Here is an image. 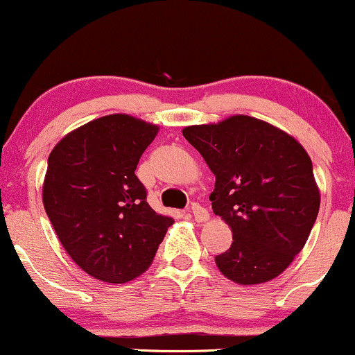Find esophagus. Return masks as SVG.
Masks as SVG:
<instances>
[{
    "instance_id": "esophagus-1",
    "label": "esophagus",
    "mask_w": 355,
    "mask_h": 355,
    "mask_svg": "<svg viewBox=\"0 0 355 355\" xmlns=\"http://www.w3.org/2000/svg\"><path fill=\"white\" fill-rule=\"evenodd\" d=\"M190 212H192L193 219H196V222H198V224H200V222H207L210 217L209 210L204 209L202 205H198V204H193L192 209H190Z\"/></svg>"
}]
</instances>
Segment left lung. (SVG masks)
Returning a JSON list of instances; mask_svg holds the SVG:
<instances>
[{"label": "left lung", "mask_w": 355, "mask_h": 355, "mask_svg": "<svg viewBox=\"0 0 355 355\" xmlns=\"http://www.w3.org/2000/svg\"><path fill=\"white\" fill-rule=\"evenodd\" d=\"M182 133L216 175L214 214L232 231L231 248L216 256L219 271L239 285L282 275L305 246L320 209L305 148L279 128L244 114Z\"/></svg>", "instance_id": "8db88e82"}]
</instances>
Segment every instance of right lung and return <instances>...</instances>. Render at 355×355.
Returning <instances> with one entry per match:
<instances>
[{
  "instance_id": "obj_1",
  "label": "right lung",
  "mask_w": 355,
  "mask_h": 355,
  "mask_svg": "<svg viewBox=\"0 0 355 355\" xmlns=\"http://www.w3.org/2000/svg\"><path fill=\"white\" fill-rule=\"evenodd\" d=\"M158 130L130 114L103 116L65 135L49 157L46 216L73 263L101 282L143 275L173 224L148 205L135 175Z\"/></svg>"
}]
</instances>
